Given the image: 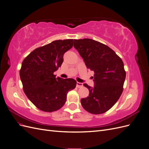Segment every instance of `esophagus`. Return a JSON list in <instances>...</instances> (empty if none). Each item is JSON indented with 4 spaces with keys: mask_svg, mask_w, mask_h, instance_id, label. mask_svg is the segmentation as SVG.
<instances>
[{
    "mask_svg": "<svg viewBox=\"0 0 149 149\" xmlns=\"http://www.w3.org/2000/svg\"><path fill=\"white\" fill-rule=\"evenodd\" d=\"M83 86V84L82 83H79V82L76 83V87L77 88H81Z\"/></svg>",
    "mask_w": 149,
    "mask_h": 149,
    "instance_id": "obj_1",
    "label": "esophagus"
}]
</instances>
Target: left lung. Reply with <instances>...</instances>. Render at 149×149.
Listing matches in <instances>:
<instances>
[{
  "mask_svg": "<svg viewBox=\"0 0 149 149\" xmlns=\"http://www.w3.org/2000/svg\"><path fill=\"white\" fill-rule=\"evenodd\" d=\"M73 42L86 66L94 72V87L83 84L89 94L81 103L90 113L102 114L115 104L123 93L126 75L123 61L109 47L94 40H74Z\"/></svg>",
  "mask_w": 149,
  "mask_h": 149,
  "instance_id": "obj_1",
  "label": "left lung"
}]
</instances>
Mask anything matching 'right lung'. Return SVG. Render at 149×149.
<instances>
[{
	"label": "right lung",
	"mask_w": 149,
	"mask_h": 149,
	"mask_svg": "<svg viewBox=\"0 0 149 149\" xmlns=\"http://www.w3.org/2000/svg\"><path fill=\"white\" fill-rule=\"evenodd\" d=\"M73 42V39L55 40L34 49L22 62L20 77L24 93L40 110L49 112L60 109L66 101L68 91L76 87L74 79L56 78L53 74Z\"/></svg>",
	"instance_id": "obj_1"
}]
</instances>
